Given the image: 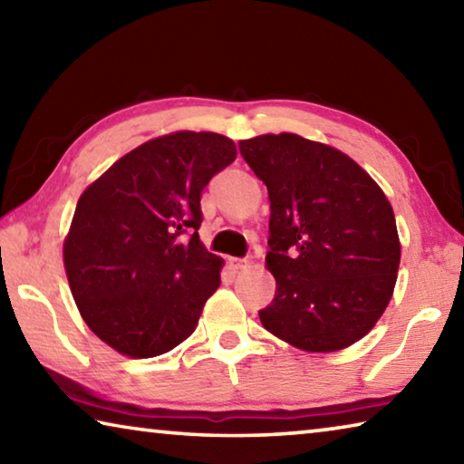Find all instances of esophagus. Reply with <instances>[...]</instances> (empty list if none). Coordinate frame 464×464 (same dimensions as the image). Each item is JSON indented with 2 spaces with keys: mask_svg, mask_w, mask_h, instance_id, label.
<instances>
[{
  "mask_svg": "<svg viewBox=\"0 0 464 464\" xmlns=\"http://www.w3.org/2000/svg\"><path fill=\"white\" fill-rule=\"evenodd\" d=\"M229 264H231L233 270H243V268H247V266H249V260H246V257H231Z\"/></svg>",
  "mask_w": 464,
  "mask_h": 464,
  "instance_id": "1",
  "label": "esophagus"
}]
</instances>
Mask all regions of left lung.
<instances>
[{
	"label": "left lung",
	"mask_w": 464,
	"mask_h": 464,
	"mask_svg": "<svg viewBox=\"0 0 464 464\" xmlns=\"http://www.w3.org/2000/svg\"><path fill=\"white\" fill-rule=\"evenodd\" d=\"M268 188L276 296L262 325L304 352H337L371 332L397 282L401 243L381 186L332 145L295 132L239 140Z\"/></svg>",
	"instance_id": "1"
}]
</instances>
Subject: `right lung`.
<instances>
[{
  "label": "right lung",
  "mask_w": 464,
  "mask_h": 464,
  "mask_svg": "<svg viewBox=\"0 0 464 464\" xmlns=\"http://www.w3.org/2000/svg\"><path fill=\"white\" fill-rule=\"evenodd\" d=\"M235 157L229 137L176 130L122 155L77 200L63 243L69 288L88 327L119 354H166L198 325L223 268L196 233L200 194Z\"/></svg>",
  "instance_id": "right-lung-1"
}]
</instances>
